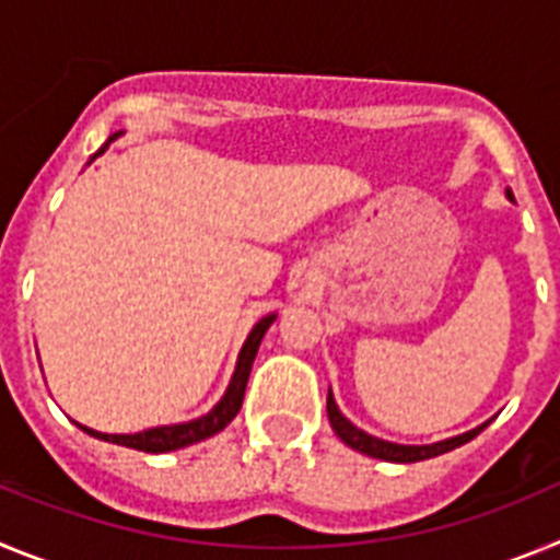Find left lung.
<instances>
[{
	"mask_svg": "<svg viewBox=\"0 0 560 560\" xmlns=\"http://www.w3.org/2000/svg\"><path fill=\"white\" fill-rule=\"evenodd\" d=\"M504 196L513 201L511 187L504 190ZM328 420H330V427H334L336 438H339L345 446H350L359 454H368V457L387 459V463H420V459L440 457V454L452 452V448L465 446L468 440L477 438V434L491 423V420H485L482 427L471 429V432H463L457 434V438H448V440H438V443H427V446H404V443H389V440L373 438V434H368L364 429L355 427V423H350V420L339 412V407H336V398L330 389H328Z\"/></svg>",
	"mask_w": 560,
	"mask_h": 560,
	"instance_id": "obj_1",
	"label": "left lung"
}]
</instances>
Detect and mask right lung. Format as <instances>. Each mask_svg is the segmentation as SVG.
Returning <instances> with one entry per match:
<instances>
[{
    "label": "right lung",
    "instance_id": "right-lung-1",
    "mask_svg": "<svg viewBox=\"0 0 560 560\" xmlns=\"http://www.w3.org/2000/svg\"><path fill=\"white\" fill-rule=\"evenodd\" d=\"M120 133L122 131L112 133V137H108V140L97 148V153L89 162H95L97 156H103V153H106V148L112 145V142L120 137ZM275 319H277V314H266L264 319H257L255 328H252L249 336H246L244 348H241V353H237L235 373H232L224 395H221L219 404H215V407H212L207 415H201V418H192V420H187V423H171V427H153V429H145V432H133V434H106V432H97V429L83 427V423H75V427L83 429L86 434H92V438L114 443V446H126V448H133V452H145V454L176 452V448L192 446V443H201V440L212 438V434H219L221 429L230 427L232 420H235V415L241 412V404H244V393H246V381H249V373H252V361H255L257 348H260V341H264L266 330L271 328V323H275Z\"/></svg>",
    "mask_w": 560,
    "mask_h": 560
}]
</instances>
